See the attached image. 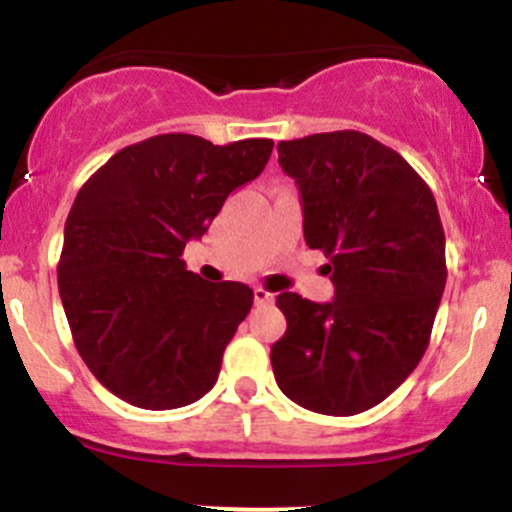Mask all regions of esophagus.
<instances>
[{
  "mask_svg": "<svg viewBox=\"0 0 512 512\" xmlns=\"http://www.w3.org/2000/svg\"><path fill=\"white\" fill-rule=\"evenodd\" d=\"M275 302V294L267 292L265 287H255V304H272Z\"/></svg>",
  "mask_w": 512,
  "mask_h": 512,
  "instance_id": "1",
  "label": "esophagus"
}]
</instances>
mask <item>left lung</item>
Returning a JSON list of instances; mask_svg holds the SVG:
<instances>
[{
    "mask_svg": "<svg viewBox=\"0 0 512 512\" xmlns=\"http://www.w3.org/2000/svg\"><path fill=\"white\" fill-rule=\"evenodd\" d=\"M302 193L304 240L329 257L334 302L282 292L272 371L287 399L327 416L381 404L416 369L446 287L436 198L404 158L359 131L280 141Z\"/></svg>",
    "mask_w": 512,
    "mask_h": 512,
    "instance_id": "obj_1",
    "label": "left lung"
}]
</instances>
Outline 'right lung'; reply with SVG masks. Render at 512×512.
Masks as SVG:
<instances>
[{
	"instance_id": "right-lung-1",
	"label": "right lung",
	"mask_w": 512,
	"mask_h": 512,
	"mask_svg": "<svg viewBox=\"0 0 512 512\" xmlns=\"http://www.w3.org/2000/svg\"><path fill=\"white\" fill-rule=\"evenodd\" d=\"M272 146L163 133L121 148L81 185L64 227L59 294L81 359L118 399L180 409L215 386L255 294L242 282L200 280L180 255L227 195L262 173Z\"/></svg>"
}]
</instances>
